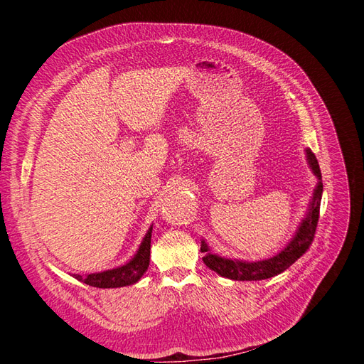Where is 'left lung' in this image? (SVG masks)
I'll list each match as a JSON object with an SVG mask.
<instances>
[{"instance_id": "left-lung-1", "label": "left lung", "mask_w": 364, "mask_h": 364, "mask_svg": "<svg viewBox=\"0 0 364 364\" xmlns=\"http://www.w3.org/2000/svg\"><path fill=\"white\" fill-rule=\"evenodd\" d=\"M305 151H306L308 165H310L311 171L317 178V185L313 191L310 205H308L306 214L301 220V223L297 226L293 238L289 241V245L272 258L249 262V261L218 257L215 253H211L208 245L205 243V240H202L200 252L205 253L203 262L209 269L218 273L220 277L234 279V281H261V279H269L272 277H277V274L287 270L294 261H297L304 255L314 240L316 228L318 222V209H321V200H322V193H323L322 173H321V168H318V162L310 149H305Z\"/></svg>"}]
</instances>
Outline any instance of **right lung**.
<instances>
[{"mask_svg":"<svg viewBox=\"0 0 364 364\" xmlns=\"http://www.w3.org/2000/svg\"><path fill=\"white\" fill-rule=\"evenodd\" d=\"M151 229L149 228L146 237L142 238L139 249L129 262L124 266L112 269V270H105L100 273H90L86 277L82 274H74L75 279H79L91 287L97 289H118V287H126V285H132L141 279L142 274H144L149 269L150 264V243H151Z\"/></svg>","mask_w":364,"mask_h":364,"instance_id":"1","label":"right lung"}]
</instances>
